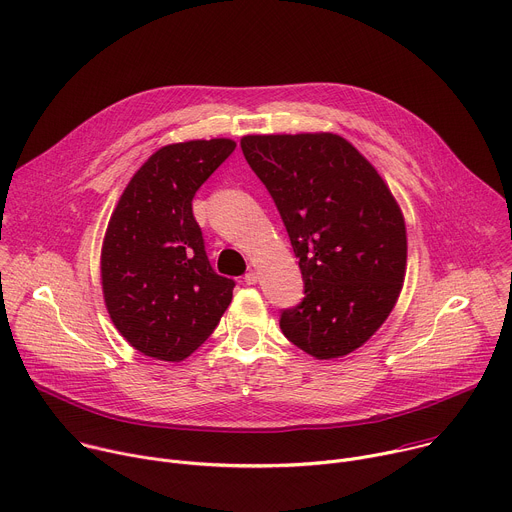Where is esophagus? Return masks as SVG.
I'll return each instance as SVG.
<instances>
[{"mask_svg":"<svg viewBox=\"0 0 512 512\" xmlns=\"http://www.w3.org/2000/svg\"><path fill=\"white\" fill-rule=\"evenodd\" d=\"M243 279H245V283H247V285H255V283L259 281V273H257V271H253V269H249V271L245 273V277H243Z\"/></svg>","mask_w":512,"mask_h":512,"instance_id":"34e87169","label":"esophagus"}]
</instances>
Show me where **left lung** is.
Returning <instances> with one entry per match:
<instances>
[{
  "label": "left lung",
  "mask_w": 512,
  "mask_h": 512,
  "mask_svg": "<svg viewBox=\"0 0 512 512\" xmlns=\"http://www.w3.org/2000/svg\"><path fill=\"white\" fill-rule=\"evenodd\" d=\"M241 150L304 277L306 298L281 312V332L318 360L356 350L383 326L405 279V221L389 186L336 133L245 135Z\"/></svg>",
  "instance_id": "obj_1"
}]
</instances>
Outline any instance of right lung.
<instances>
[{"label": "right lung", "instance_id": "obj_1", "mask_svg": "<svg viewBox=\"0 0 512 512\" xmlns=\"http://www.w3.org/2000/svg\"><path fill=\"white\" fill-rule=\"evenodd\" d=\"M235 148L225 137L164 145L133 174L111 214L101 251L105 306L145 356L184 360L233 300L235 281L206 257L192 198Z\"/></svg>", "mask_w": 512, "mask_h": 512}]
</instances>
